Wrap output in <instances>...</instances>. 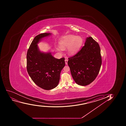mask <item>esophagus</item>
Listing matches in <instances>:
<instances>
[{
  "label": "esophagus",
  "mask_w": 126,
  "mask_h": 126,
  "mask_svg": "<svg viewBox=\"0 0 126 126\" xmlns=\"http://www.w3.org/2000/svg\"><path fill=\"white\" fill-rule=\"evenodd\" d=\"M65 64L67 65V64L68 59L67 58L65 59Z\"/></svg>",
  "instance_id": "1"
}]
</instances>
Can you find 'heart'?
Here are the masks:
<instances>
[{"instance_id": "obj_1", "label": "heart", "mask_w": 126, "mask_h": 126, "mask_svg": "<svg viewBox=\"0 0 126 126\" xmlns=\"http://www.w3.org/2000/svg\"><path fill=\"white\" fill-rule=\"evenodd\" d=\"M83 43L82 38L74 35H68L64 36L60 41V46L56 47V49L62 52V48H67V52L70 55H74L77 52Z\"/></svg>"}]
</instances>
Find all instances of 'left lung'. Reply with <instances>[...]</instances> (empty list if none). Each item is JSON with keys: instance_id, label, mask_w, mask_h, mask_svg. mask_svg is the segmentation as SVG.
Listing matches in <instances>:
<instances>
[{"instance_id": "1", "label": "left lung", "mask_w": 126, "mask_h": 126, "mask_svg": "<svg viewBox=\"0 0 126 126\" xmlns=\"http://www.w3.org/2000/svg\"><path fill=\"white\" fill-rule=\"evenodd\" d=\"M68 59V64L75 82L81 86L89 85L98 75L102 64L99 44L92 37H87L85 46Z\"/></svg>"}]
</instances>
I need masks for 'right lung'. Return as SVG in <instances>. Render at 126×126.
Masks as SVG:
<instances>
[{"label": "right lung", "mask_w": 126, "mask_h": 126, "mask_svg": "<svg viewBox=\"0 0 126 126\" xmlns=\"http://www.w3.org/2000/svg\"><path fill=\"white\" fill-rule=\"evenodd\" d=\"M44 33L37 35L33 40L27 54V69L33 81L39 87L52 90L57 86L60 74L65 66L64 57L56 59L50 52H41L37 44L41 39L51 35Z\"/></svg>", "instance_id": "add662e5"}]
</instances>
